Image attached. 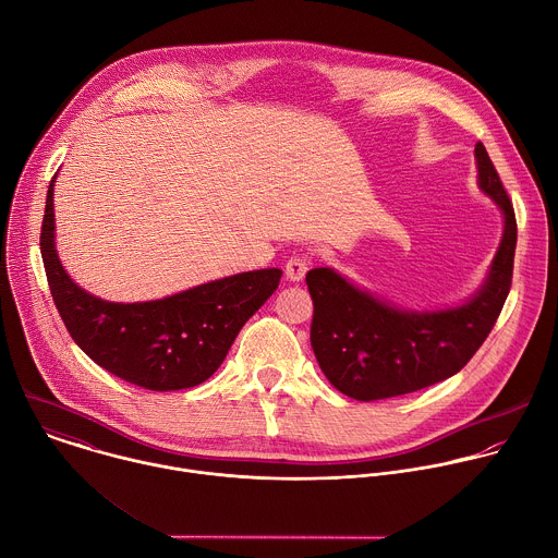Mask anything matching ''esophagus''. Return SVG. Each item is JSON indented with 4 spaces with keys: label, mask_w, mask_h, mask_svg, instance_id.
Here are the masks:
<instances>
[{
    "label": "esophagus",
    "mask_w": 558,
    "mask_h": 558,
    "mask_svg": "<svg viewBox=\"0 0 558 558\" xmlns=\"http://www.w3.org/2000/svg\"><path fill=\"white\" fill-rule=\"evenodd\" d=\"M306 271H308V258L304 254H293L284 265V274L293 282H300L306 276Z\"/></svg>",
    "instance_id": "esophagus-1"
}]
</instances>
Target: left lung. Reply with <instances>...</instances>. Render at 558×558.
Instances as JSON below:
<instances>
[{
    "label": "left lung",
    "mask_w": 558,
    "mask_h": 558,
    "mask_svg": "<svg viewBox=\"0 0 558 558\" xmlns=\"http://www.w3.org/2000/svg\"><path fill=\"white\" fill-rule=\"evenodd\" d=\"M478 184L505 213V234L485 287L468 304L437 313L398 311L328 267L306 274L313 298L311 345L330 385L361 402L407 396L461 372L496 326L513 282V202L476 143Z\"/></svg>",
    "instance_id": "1"
}]
</instances>
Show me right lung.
<instances>
[{
  "instance_id": "obj_1",
  "label": "right lung",
  "mask_w": 558,
  "mask_h": 558,
  "mask_svg": "<svg viewBox=\"0 0 558 558\" xmlns=\"http://www.w3.org/2000/svg\"><path fill=\"white\" fill-rule=\"evenodd\" d=\"M51 199L53 178L40 223V256L53 304L80 350L130 385L178 391L208 380L243 324L280 284V269H258L156 302H104L64 274L53 247Z\"/></svg>"
}]
</instances>
